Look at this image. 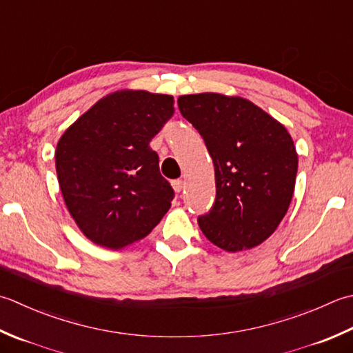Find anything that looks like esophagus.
I'll return each mask as SVG.
<instances>
[{"label":"esophagus","mask_w":353,"mask_h":353,"mask_svg":"<svg viewBox=\"0 0 353 353\" xmlns=\"http://www.w3.org/2000/svg\"><path fill=\"white\" fill-rule=\"evenodd\" d=\"M171 185H172V190H174L176 192H181L182 188H183V181H181V179H177V181H172Z\"/></svg>","instance_id":"34e87169"}]
</instances>
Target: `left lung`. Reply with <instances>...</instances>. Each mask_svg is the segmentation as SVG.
<instances>
[{"label": "left lung", "mask_w": 353, "mask_h": 353, "mask_svg": "<svg viewBox=\"0 0 353 353\" xmlns=\"http://www.w3.org/2000/svg\"><path fill=\"white\" fill-rule=\"evenodd\" d=\"M179 110L203 137L216 202L199 226L211 243L240 252L271 237L294 196L299 154L283 123L240 96L183 94Z\"/></svg>", "instance_id": "obj_1"}]
</instances>
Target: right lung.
I'll list each match as a JSON object with an SVG mask.
<instances>
[{
    "instance_id": "right-lung-1",
    "label": "right lung",
    "mask_w": 353,
    "mask_h": 353,
    "mask_svg": "<svg viewBox=\"0 0 353 353\" xmlns=\"http://www.w3.org/2000/svg\"><path fill=\"white\" fill-rule=\"evenodd\" d=\"M174 114L171 94L117 90L58 141L59 188L81 232L108 250L147 237L174 197L150 142Z\"/></svg>"
}]
</instances>
